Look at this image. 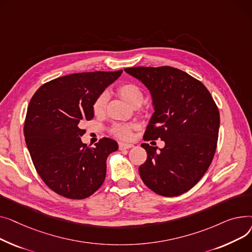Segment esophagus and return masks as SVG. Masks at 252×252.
<instances>
[{
	"mask_svg": "<svg viewBox=\"0 0 252 252\" xmlns=\"http://www.w3.org/2000/svg\"><path fill=\"white\" fill-rule=\"evenodd\" d=\"M134 146V144L132 143H124V142H119V149L120 150H128L131 149V147Z\"/></svg>",
	"mask_w": 252,
	"mask_h": 252,
	"instance_id": "esophagus-1",
	"label": "esophagus"
}]
</instances>
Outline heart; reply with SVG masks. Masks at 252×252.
Wrapping results in <instances>:
<instances>
[{
    "label": "heart",
    "instance_id": "obj_1",
    "mask_svg": "<svg viewBox=\"0 0 252 252\" xmlns=\"http://www.w3.org/2000/svg\"><path fill=\"white\" fill-rule=\"evenodd\" d=\"M118 93L120 96L132 107H138L143 100V93L141 88L135 83H124L119 88H118ZM108 100V94L105 92L100 94L94 100L93 105V111L95 116H99L103 114L106 110V105ZM137 125L135 123H129V124H115L112 127L111 132L113 135L118 138H121L124 140H128L132 137V130L136 128Z\"/></svg>",
    "mask_w": 252,
    "mask_h": 252
}]
</instances>
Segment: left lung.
<instances>
[{
  "mask_svg": "<svg viewBox=\"0 0 252 252\" xmlns=\"http://www.w3.org/2000/svg\"><path fill=\"white\" fill-rule=\"evenodd\" d=\"M140 80L153 97L155 113L143 139L165 141L157 146L142 143L147 158L139 167L143 183L162 196H178L193 187L214 158L220 113L210 92L199 80L177 68L133 67L124 69Z\"/></svg>",
  "mask_w": 252,
  "mask_h": 252,
  "instance_id": "1",
  "label": "left lung"
}]
</instances>
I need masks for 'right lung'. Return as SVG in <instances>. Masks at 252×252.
Instances as JSON below:
<instances>
[{
    "instance_id": "add662e5",
    "label": "right lung",
    "mask_w": 252,
    "mask_h": 252,
    "mask_svg": "<svg viewBox=\"0 0 252 252\" xmlns=\"http://www.w3.org/2000/svg\"><path fill=\"white\" fill-rule=\"evenodd\" d=\"M115 72H83L41 85L28 105L24 136L36 172L56 193L71 199L94 194L105 181L107 158L118 143L103 137L95 147L82 143L93 105L118 77Z\"/></svg>"
}]
</instances>
